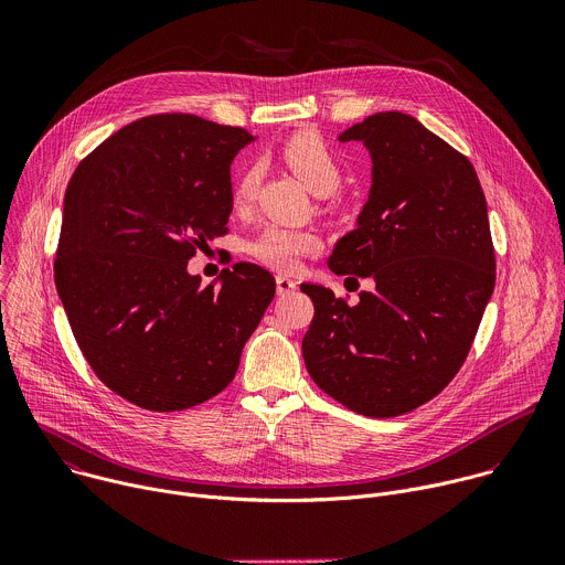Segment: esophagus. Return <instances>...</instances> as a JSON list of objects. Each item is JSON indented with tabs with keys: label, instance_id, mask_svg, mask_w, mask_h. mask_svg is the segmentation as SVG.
Wrapping results in <instances>:
<instances>
[{
	"label": "esophagus",
	"instance_id": "1",
	"mask_svg": "<svg viewBox=\"0 0 565 565\" xmlns=\"http://www.w3.org/2000/svg\"><path fill=\"white\" fill-rule=\"evenodd\" d=\"M275 284H277V295H281V297L290 295L297 288V284L290 277H286V275H277Z\"/></svg>",
	"mask_w": 565,
	"mask_h": 565
}]
</instances>
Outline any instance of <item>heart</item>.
<instances>
[{"label": "heart", "mask_w": 565, "mask_h": 565, "mask_svg": "<svg viewBox=\"0 0 565 565\" xmlns=\"http://www.w3.org/2000/svg\"><path fill=\"white\" fill-rule=\"evenodd\" d=\"M284 163L292 174L317 196L333 194L342 183V166L335 151L319 134L299 131L281 145ZM262 181V166L250 160L234 177L232 201L236 207H246L255 201ZM321 246V238L312 230H295L284 225L264 227L248 246V253L268 268L292 273L301 257L315 255Z\"/></svg>", "instance_id": "b5f03b06"}]
</instances>
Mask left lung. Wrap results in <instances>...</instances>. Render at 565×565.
Here are the masks:
<instances>
[{
  "mask_svg": "<svg viewBox=\"0 0 565 565\" xmlns=\"http://www.w3.org/2000/svg\"><path fill=\"white\" fill-rule=\"evenodd\" d=\"M340 140L366 145L373 185L329 268L375 288L349 306L301 284L315 303L301 353L340 405L393 418L436 397L471 349L497 281L488 203L469 158L409 114H373Z\"/></svg>",
  "mask_w": 565,
  "mask_h": 565,
  "instance_id": "left-lung-1",
  "label": "left lung"
}]
</instances>
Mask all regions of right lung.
Wrapping results in <instances>:
<instances>
[{
    "instance_id": "obj_1",
    "label": "right lung",
    "mask_w": 565,
    "mask_h": 565,
    "mask_svg": "<svg viewBox=\"0 0 565 565\" xmlns=\"http://www.w3.org/2000/svg\"><path fill=\"white\" fill-rule=\"evenodd\" d=\"M255 140L192 114H156L100 142L73 172L53 262L85 360L147 412L221 393L275 297V277L234 264L201 286L188 262L227 232L230 166Z\"/></svg>"
}]
</instances>
